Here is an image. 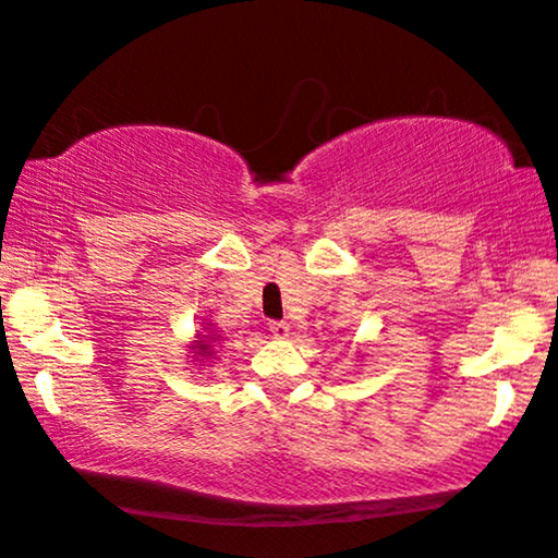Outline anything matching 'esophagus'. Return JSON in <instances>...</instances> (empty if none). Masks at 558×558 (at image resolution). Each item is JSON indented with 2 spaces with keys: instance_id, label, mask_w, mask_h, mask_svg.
I'll return each instance as SVG.
<instances>
[{
  "instance_id": "obj_1",
  "label": "esophagus",
  "mask_w": 558,
  "mask_h": 558,
  "mask_svg": "<svg viewBox=\"0 0 558 558\" xmlns=\"http://www.w3.org/2000/svg\"><path fill=\"white\" fill-rule=\"evenodd\" d=\"M269 329H271V335L279 337V339L289 337V322H271Z\"/></svg>"
}]
</instances>
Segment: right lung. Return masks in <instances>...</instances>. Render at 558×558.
Masks as SVG:
<instances>
[{
  "mask_svg": "<svg viewBox=\"0 0 558 558\" xmlns=\"http://www.w3.org/2000/svg\"><path fill=\"white\" fill-rule=\"evenodd\" d=\"M201 325H204V329H201V332L193 337V342L189 344V350H191V362H196V365L204 369V365L206 362H214L216 360V352L221 350V344L226 342L223 339V335L219 332V329L214 327V322H208V319H204L201 322Z\"/></svg>",
  "mask_w": 558,
  "mask_h": 558,
  "instance_id": "right-lung-1",
  "label": "right lung"
}]
</instances>
